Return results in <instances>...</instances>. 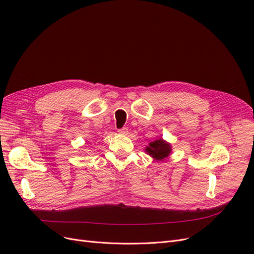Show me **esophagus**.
I'll return each instance as SVG.
<instances>
[{"instance_id":"1","label":"esophagus","mask_w":254,"mask_h":254,"mask_svg":"<svg viewBox=\"0 0 254 254\" xmlns=\"http://www.w3.org/2000/svg\"><path fill=\"white\" fill-rule=\"evenodd\" d=\"M119 133H121V134H127L128 133V128L127 127H123V128L119 129Z\"/></svg>"}]
</instances>
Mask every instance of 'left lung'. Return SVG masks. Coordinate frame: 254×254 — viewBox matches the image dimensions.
I'll return each mask as SVG.
<instances>
[{"mask_svg": "<svg viewBox=\"0 0 254 254\" xmlns=\"http://www.w3.org/2000/svg\"><path fill=\"white\" fill-rule=\"evenodd\" d=\"M145 151L155 160L162 161L170 156V153L172 152V146L163 139H159L150 142L147 147H146Z\"/></svg>", "mask_w": 254, "mask_h": 254, "instance_id": "left-lung-1", "label": "left lung"}]
</instances>
